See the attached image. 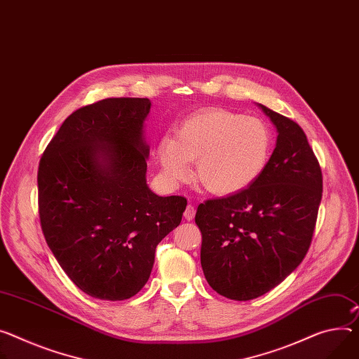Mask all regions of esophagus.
<instances>
[{
    "mask_svg": "<svg viewBox=\"0 0 359 359\" xmlns=\"http://www.w3.org/2000/svg\"><path fill=\"white\" fill-rule=\"evenodd\" d=\"M194 215H196V207L188 204L187 208H185V212H184L185 219H188V222H191V219H194Z\"/></svg>",
    "mask_w": 359,
    "mask_h": 359,
    "instance_id": "esophagus-1",
    "label": "esophagus"
}]
</instances>
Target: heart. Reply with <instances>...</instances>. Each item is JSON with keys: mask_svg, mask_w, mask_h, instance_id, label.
<instances>
[{"mask_svg": "<svg viewBox=\"0 0 359 359\" xmlns=\"http://www.w3.org/2000/svg\"><path fill=\"white\" fill-rule=\"evenodd\" d=\"M273 135L266 122L227 109L211 107L188 116L177 136H163L156 159L170 181H185L191 162L196 175L214 196H231L250 187L266 170Z\"/></svg>", "mask_w": 359, "mask_h": 359, "instance_id": "1", "label": "heart"}]
</instances>
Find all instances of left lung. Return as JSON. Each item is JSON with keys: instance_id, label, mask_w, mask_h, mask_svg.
<instances>
[{"instance_id": "obj_1", "label": "left lung", "mask_w": 359, "mask_h": 359, "mask_svg": "<svg viewBox=\"0 0 359 359\" xmlns=\"http://www.w3.org/2000/svg\"><path fill=\"white\" fill-rule=\"evenodd\" d=\"M259 106L278 129L266 170L237 194L200 204L196 214L205 279L233 300L267 293L302 263L322 200V171L305 132Z\"/></svg>"}]
</instances>
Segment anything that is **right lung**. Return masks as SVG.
Instances as JSON below:
<instances>
[{
	"label": "right lung",
	"mask_w": 359,
	"mask_h": 359,
	"mask_svg": "<svg viewBox=\"0 0 359 359\" xmlns=\"http://www.w3.org/2000/svg\"><path fill=\"white\" fill-rule=\"evenodd\" d=\"M147 97H110L63 122L39 165L44 238L70 280L102 300L135 296L158 243L180 226L187 200L147 185Z\"/></svg>",
	"instance_id": "right-lung-1"
}]
</instances>
